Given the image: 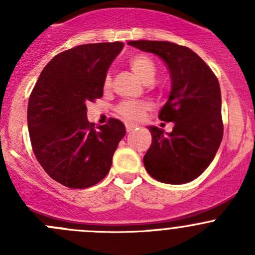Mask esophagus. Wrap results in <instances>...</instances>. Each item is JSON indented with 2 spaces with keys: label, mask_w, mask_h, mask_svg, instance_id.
I'll use <instances>...</instances> for the list:
<instances>
[{
  "label": "esophagus",
  "mask_w": 255,
  "mask_h": 255,
  "mask_svg": "<svg viewBox=\"0 0 255 255\" xmlns=\"http://www.w3.org/2000/svg\"><path fill=\"white\" fill-rule=\"evenodd\" d=\"M134 128H135L134 126H132V125H126V130H127V132H132Z\"/></svg>",
  "instance_id": "1"
}]
</instances>
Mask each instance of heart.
Masks as SVG:
<instances>
[{
    "mask_svg": "<svg viewBox=\"0 0 255 255\" xmlns=\"http://www.w3.org/2000/svg\"><path fill=\"white\" fill-rule=\"evenodd\" d=\"M130 70L137 75V78L143 81L144 84H150L155 78L156 68L155 64L153 63L150 58L143 54H137V55L132 56L128 61ZM111 78L110 75H106L104 79V89L110 90L111 89ZM148 110V105L145 102L140 101H126L120 102L116 107V113L120 116L121 118L128 123H137L143 118L144 113Z\"/></svg>",
    "mask_w": 255,
    "mask_h": 255,
    "instance_id": "obj_1",
    "label": "heart"
}]
</instances>
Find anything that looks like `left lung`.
<instances>
[{
    "label": "left lung",
    "instance_id": "8db88e82",
    "mask_svg": "<svg viewBox=\"0 0 255 255\" xmlns=\"http://www.w3.org/2000/svg\"><path fill=\"white\" fill-rule=\"evenodd\" d=\"M128 44L163 59L171 76V92L159 113L174 122L164 134L149 127L151 145L143 158L151 177L164 184H185L206 170L223 137L220 82L210 66L184 45L158 40H130Z\"/></svg>",
    "mask_w": 255,
    "mask_h": 255
}]
</instances>
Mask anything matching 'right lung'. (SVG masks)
Listing matches in <instances>:
<instances>
[{"mask_svg":"<svg viewBox=\"0 0 255 255\" xmlns=\"http://www.w3.org/2000/svg\"><path fill=\"white\" fill-rule=\"evenodd\" d=\"M122 48L121 42L95 43L63 51L33 87L27 111L32 149L45 173L64 186L86 189L101 181L125 137L117 118L95 129L86 116L87 102L104 95V79Z\"/></svg>","mask_w":255,"mask_h":255,"instance_id":"obj_1","label":"right lung"}]
</instances>
